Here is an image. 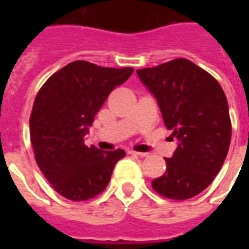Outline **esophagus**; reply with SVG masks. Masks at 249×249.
<instances>
[{"label": "esophagus", "mask_w": 249, "mask_h": 249, "mask_svg": "<svg viewBox=\"0 0 249 249\" xmlns=\"http://www.w3.org/2000/svg\"><path fill=\"white\" fill-rule=\"evenodd\" d=\"M130 155H135V156H140V157H146L149 153L148 152H136V151H129Z\"/></svg>", "instance_id": "34e87169"}]
</instances>
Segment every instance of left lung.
<instances>
[{
    "mask_svg": "<svg viewBox=\"0 0 249 249\" xmlns=\"http://www.w3.org/2000/svg\"><path fill=\"white\" fill-rule=\"evenodd\" d=\"M136 73L178 139L176 151L165 159V173L152 187L173 200L193 197L213 181L230 149L232 128L224 90L208 71L187 58Z\"/></svg>",
    "mask_w": 249,
    "mask_h": 249,
    "instance_id": "8db88e82",
    "label": "left lung"
}]
</instances>
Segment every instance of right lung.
<instances>
[{
  "instance_id": "1",
  "label": "right lung",
  "mask_w": 249,
  "mask_h": 249,
  "mask_svg": "<svg viewBox=\"0 0 249 249\" xmlns=\"http://www.w3.org/2000/svg\"><path fill=\"white\" fill-rule=\"evenodd\" d=\"M132 73V68L80 60L56 71L40 89L30 114V140L41 172L64 197L82 201L97 196L125 156L123 149L87 146L85 136L109 93Z\"/></svg>"
}]
</instances>
